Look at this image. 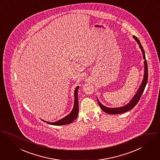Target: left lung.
Wrapping results in <instances>:
<instances>
[{
  "label": "left lung",
  "instance_id": "left-lung-1",
  "mask_svg": "<svg viewBox=\"0 0 160 160\" xmlns=\"http://www.w3.org/2000/svg\"><path fill=\"white\" fill-rule=\"evenodd\" d=\"M133 38L136 40V41L138 42V43L139 45V47L142 51V54H143V58L145 59L144 61V75H143V78L142 80V83L141 84V86L138 89L137 92L134 95V96L132 98V99L130 101V102L127 104L126 106L120 107H116V108H110V107H107L106 106H103L98 100V102L99 105L101 109L105 112L107 113L108 114H120L126 112H128L130 110H131L135 106L138 102H139L141 96H142L143 91L145 88V86L147 83V80H148V67H147V60L145 59V54L143 50V48L142 47V45L138 39V38L136 36H133Z\"/></svg>",
  "mask_w": 160,
  "mask_h": 160
}]
</instances>
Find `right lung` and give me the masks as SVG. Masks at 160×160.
I'll use <instances>...</instances> for the list:
<instances>
[{"instance_id":"obj_1","label":"right lung","mask_w":160,"mask_h":160,"mask_svg":"<svg viewBox=\"0 0 160 160\" xmlns=\"http://www.w3.org/2000/svg\"><path fill=\"white\" fill-rule=\"evenodd\" d=\"M79 88V87L77 86L76 87V88L75 89L74 91V105L73 109L71 111V112L67 116H66L65 117H64L63 118L56 121L55 122H45L44 120H42L43 122L48 123V124H52V125H55V126H59V125H65V124H68L71 123L72 122H73L76 118L78 116V89Z\"/></svg>"}]
</instances>
